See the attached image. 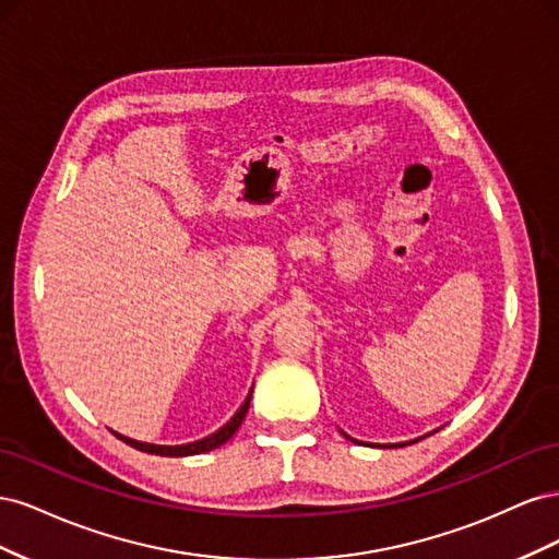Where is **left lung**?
Segmentation results:
<instances>
[{
    "label": "left lung",
    "instance_id": "left-lung-1",
    "mask_svg": "<svg viewBox=\"0 0 559 559\" xmlns=\"http://www.w3.org/2000/svg\"><path fill=\"white\" fill-rule=\"evenodd\" d=\"M343 436H345V438H347V441H354V438H349V436H347V433H343ZM354 443H359V441H354ZM401 445H411V443H401Z\"/></svg>",
    "mask_w": 559,
    "mask_h": 559
}]
</instances>
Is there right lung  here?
Segmentation results:
<instances>
[{"label": "right lung", "mask_w": 559, "mask_h": 559, "mask_svg": "<svg viewBox=\"0 0 559 559\" xmlns=\"http://www.w3.org/2000/svg\"><path fill=\"white\" fill-rule=\"evenodd\" d=\"M249 401H251V392H249V396L245 399V403L240 405V411L235 413V415L230 417V421H226V425H224L222 429L210 433L207 438H202V441H193V443H186V445H154V443H142V441H132V438L121 436V433H116V431H114V436L121 438L123 443H128V445L134 448V450H142V452H148V454H160V456H189V454L210 452V450H214V448H218V445H224V443L228 441V438H233V433L240 429L242 419H245V415H247V411H249Z\"/></svg>", "instance_id": "add662e5"}]
</instances>
